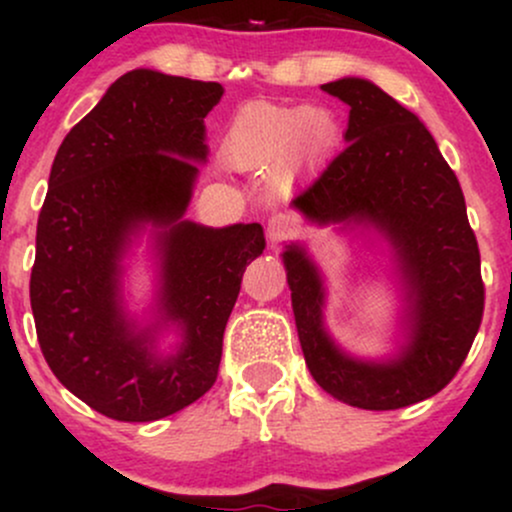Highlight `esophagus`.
<instances>
[{
  "label": "esophagus",
  "instance_id": "34e87169",
  "mask_svg": "<svg viewBox=\"0 0 512 512\" xmlns=\"http://www.w3.org/2000/svg\"><path fill=\"white\" fill-rule=\"evenodd\" d=\"M296 221L286 214H276L267 221V240L269 243H279V240L291 238L296 233Z\"/></svg>",
  "mask_w": 512,
  "mask_h": 512
}]
</instances>
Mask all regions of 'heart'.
Wrapping results in <instances>:
<instances>
[{
    "label": "heart",
    "instance_id": "heart-1",
    "mask_svg": "<svg viewBox=\"0 0 512 512\" xmlns=\"http://www.w3.org/2000/svg\"><path fill=\"white\" fill-rule=\"evenodd\" d=\"M337 120L330 110L308 105L252 101L240 105L223 134V156L238 170L276 164V185L289 187L298 175L330 149Z\"/></svg>",
    "mask_w": 512,
    "mask_h": 512
}]
</instances>
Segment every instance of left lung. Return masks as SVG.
<instances>
[{"mask_svg":"<svg viewBox=\"0 0 512 512\" xmlns=\"http://www.w3.org/2000/svg\"><path fill=\"white\" fill-rule=\"evenodd\" d=\"M322 91L349 105L346 149L291 209L385 260L397 330L380 356L339 344L327 327V276L308 245L291 240L281 262L298 339L327 395L358 409H402L443 390L477 337L484 313L477 238L460 182L419 117L361 76Z\"/></svg>","mask_w":512,"mask_h":512,"instance_id":"1","label":"left lung"}]
</instances>
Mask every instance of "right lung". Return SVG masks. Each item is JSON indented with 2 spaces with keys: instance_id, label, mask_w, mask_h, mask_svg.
Here are the masks:
<instances>
[{
  "instance_id": "obj_1",
  "label": "right lung",
  "mask_w": 512,
  "mask_h": 512,
  "mask_svg": "<svg viewBox=\"0 0 512 512\" xmlns=\"http://www.w3.org/2000/svg\"><path fill=\"white\" fill-rule=\"evenodd\" d=\"M216 81L132 69L57 149L38 216L31 308L55 378L115 421H158L216 383L260 223L185 219L207 163ZM144 266L150 293L134 299Z\"/></svg>"
}]
</instances>
